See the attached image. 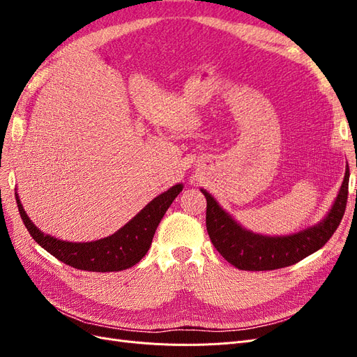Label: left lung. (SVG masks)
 Returning <instances> with one entry per match:
<instances>
[{
	"instance_id": "left-lung-1",
	"label": "left lung",
	"mask_w": 357,
	"mask_h": 357,
	"mask_svg": "<svg viewBox=\"0 0 357 357\" xmlns=\"http://www.w3.org/2000/svg\"><path fill=\"white\" fill-rule=\"evenodd\" d=\"M349 168L338 197L326 218L314 226L291 235L268 236L244 229L226 213L207 190L201 189L207 199V232L213 245L226 261L244 271H269L294 265L325 245L340 226L347 205Z\"/></svg>"
}]
</instances>
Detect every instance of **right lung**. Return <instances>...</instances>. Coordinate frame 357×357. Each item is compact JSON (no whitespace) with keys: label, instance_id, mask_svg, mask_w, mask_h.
<instances>
[{"label":"right lung","instance_id":"obj_1","mask_svg":"<svg viewBox=\"0 0 357 357\" xmlns=\"http://www.w3.org/2000/svg\"><path fill=\"white\" fill-rule=\"evenodd\" d=\"M181 190L183 185L169 188L153 201H150L135 218L122 226L117 232L107 236V238L89 243L62 241L41 232L28 218L17 193L16 202L20 218H22L28 232L52 256L73 268L83 269V271L112 273L131 268L146 256L150 245H152L159 222Z\"/></svg>","mask_w":357,"mask_h":357}]
</instances>
